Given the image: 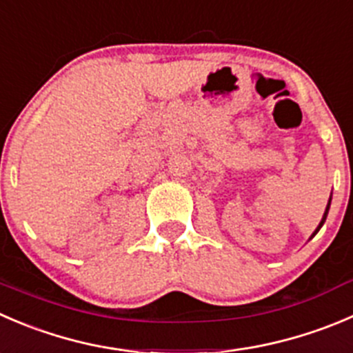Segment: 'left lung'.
I'll return each mask as SVG.
<instances>
[{
	"label": "left lung",
	"mask_w": 353,
	"mask_h": 353,
	"mask_svg": "<svg viewBox=\"0 0 353 353\" xmlns=\"http://www.w3.org/2000/svg\"><path fill=\"white\" fill-rule=\"evenodd\" d=\"M330 205H331V196H330V201H327V207H326V212H324V215H323V219H321V222H319V225H317V229L316 231H314V234L310 236V238H314V236L317 234V232H319V229L323 228V224L324 222H326V217H327V212H330Z\"/></svg>",
	"instance_id": "left-lung-1"
}]
</instances>
